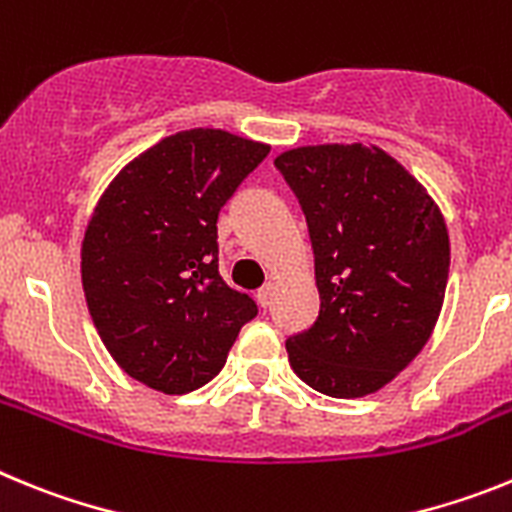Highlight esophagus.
I'll return each mask as SVG.
<instances>
[{"label":"esophagus","instance_id":"obj_1","mask_svg":"<svg viewBox=\"0 0 512 512\" xmlns=\"http://www.w3.org/2000/svg\"><path fill=\"white\" fill-rule=\"evenodd\" d=\"M256 300H259L261 307H269L271 300H274V287H271V284H264V287L256 292Z\"/></svg>","mask_w":512,"mask_h":512}]
</instances>
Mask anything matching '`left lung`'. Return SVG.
<instances>
[{"label": "left lung", "instance_id": "obj_1", "mask_svg": "<svg viewBox=\"0 0 512 512\" xmlns=\"http://www.w3.org/2000/svg\"><path fill=\"white\" fill-rule=\"evenodd\" d=\"M305 212L320 312L287 338L289 364L328 397L377 392L431 338L449 282L441 210L374 146H305L274 158Z\"/></svg>", "mask_w": 512, "mask_h": 512}]
</instances>
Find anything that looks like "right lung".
I'll return each mask as SVG.
<instances>
[{"label":"right lung","instance_id":"right-lung-1","mask_svg":"<svg viewBox=\"0 0 512 512\" xmlns=\"http://www.w3.org/2000/svg\"><path fill=\"white\" fill-rule=\"evenodd\" d=\"M269 146L194 128L130 161L104 189L81 246V284L112 359L166 395L225 366L256 302L217 264V215Z\"/></svg>","mask_w":512,"mask_h":512}]
</instances>
